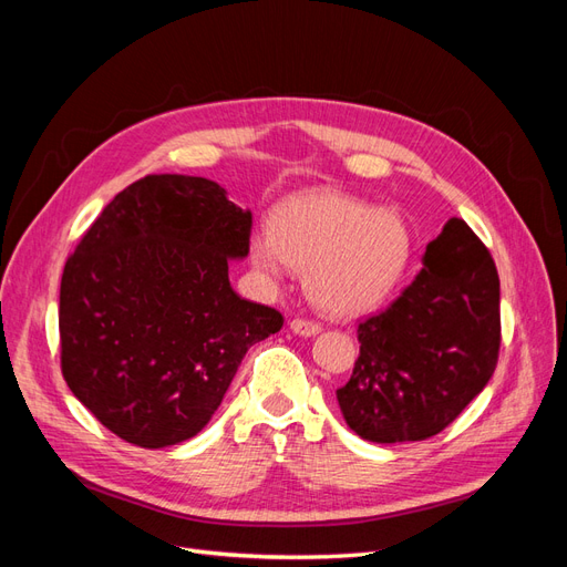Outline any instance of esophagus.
I'll use <instances>...</instances> for the list:
<instances>
[{
	"instance_id": "esophagus-1",
	"label": "esophagus",
	"mask_w": 567,
	"mask_h": 567,
	"mask_svg": "<svg viewBox=\"0 0 567 567\" xmlns=\"http://www.w3.org/2000/svg\"><path fill=\"white\" fill-rule=\"evenodd\" d=\"M290 331H293L296 336L310 338V336H317L321 331V323L310 321V319H293V321H290Z\"/></svg>"
}]
</instances>
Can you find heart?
<instances>
[{"label":"heart","instance_id":"heart-1","mask_svg":"<svg viewBox=\"0 0 567 567\" xmlns=\"http://www.w3.org/2000/svg\"><path fill=\"white\" fill-rule=\"evenodd\" d=\"M250 260L269 279L288 265L305 269V288L323 312L354 317L400 284L411 260L402 215L340 192L288 198L271 217V234H255Z\"/></svg>","mask_w":567,"mask_h":567}]
</instances>
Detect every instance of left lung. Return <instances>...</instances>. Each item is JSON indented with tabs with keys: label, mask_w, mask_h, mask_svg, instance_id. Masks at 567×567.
I'll list each match as a JSON object with an SVG mask.
<instances>
[{
	"label": "left lung",
	"mask_w": 567,
	"mask_h": 567,
	"mask_svg": "<svg viewBox=\"0 0 567 567\" xmlns=\"http://www.w3.org/2000/svg\"><path fill=\"white\" fill-rule=\"evenodd\" d=\"M357 338L359 357L336 398L369 442L433 437L483 392L502 346L499 274L466 221L444 225L419 277L359 323Z\"/></svg>",
	"instance_id": "obj_1"
}]
</instances>
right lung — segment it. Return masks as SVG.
<instances>
[{
	"instance_id": "add662e5",
	"label": "right lung",
	"mask_w": 567,
	"mask_h": 567,
	"mask_svg": "<svg viewBox=\"0 0 567 567\" xmlns=\"http://www.w3.org/2000/svg\"><path fill=\"white\" fill-rule=\"evenodd\" d=\"M250 227V210L217 182L148 175L106 205L68 257L61 371L117 437L144 450L194 437L248 348L281 331V312L229 284Z\"/></svg>"
}]
</instances>
